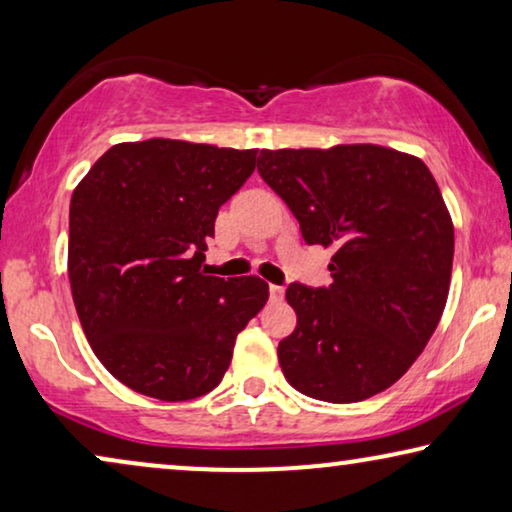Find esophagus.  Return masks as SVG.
<instances>
[{
	"mask_svg": "<svg viewBox=\"0 0 512 512\" xmlns=\"http://www.w3.org/2000/svg\"><path fill=\"white\" fill-rule=\"evenodd\" d=\"M270 298H272V300H282V298H284V286L270 284Z\"/></svg>",
	"mask_w": 512,
	"mask_h": 512,
	"instance_id": "obj_1",
	"label": "esophagus"
}]
</instances>
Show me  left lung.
Instances as JSON below:
<instances>
[{
	"instance_id": "8db88e82",
	"label": "left lung",
	"mask_w": 512,
	"mask_h": 512,
	"mask_svg": "<svg viewBox=\"0 0 512 512\" xmlns=\"http://www.w3.org/2000/svg\"><path fill=\"white\" fill-rule=\"evenodd\" d=\"M258 174L307 244L333 247V284L293 282L298 326L277 347L293 389L328 403L380 394L408 373L450 291L454 228L422 160L377 144L261 151Z\"/></svg>"
}]
</instances>
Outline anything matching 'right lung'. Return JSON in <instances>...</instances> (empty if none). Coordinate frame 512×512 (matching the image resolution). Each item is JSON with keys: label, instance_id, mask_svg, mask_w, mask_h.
<instances>
[{"label": "right lung", "instance_id": "right-lung-1", "mask_svg": "<svg viewBox=\"0 0 512 512\" xmlns=\"http://www.w3.org/2000/svg\"><path fill=\"white\" fill-rule=\"evenodd\" d=\"M256 153L123 142L74 188L67 272L76 314L102 366L137 394H209L237 333L268 303L261 277L200 272L219 207L251 177Z\"/></svg>", "mask_w": 512, "mask_h": 512}]
</instances>
